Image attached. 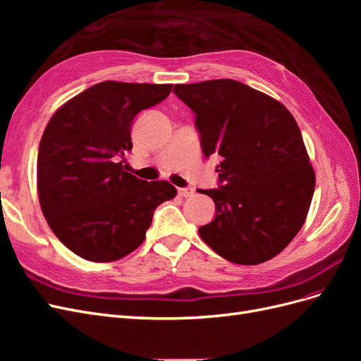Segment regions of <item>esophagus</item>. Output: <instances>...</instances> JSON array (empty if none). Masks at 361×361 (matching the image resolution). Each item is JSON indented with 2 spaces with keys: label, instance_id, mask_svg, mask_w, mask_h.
Returning <instances> with one entry per match:
<instances>
[{
  "label": "esophagus",
  "instance_id": "obj_1",
  "mask_svg": "<svg viewBox=\"0 0 361 361\" xmlns=\"http://www.w3.org/2000/svg\"><path fill=\"white\" fill-rule=\"evenodd\" d=\"M178 194L182 195V197H191V195L194 194V190L191 187H187V188H179L178 190Z\"/></svg>",
  "mask_w": 361,
  "mask_h": 361
}]
</instances>
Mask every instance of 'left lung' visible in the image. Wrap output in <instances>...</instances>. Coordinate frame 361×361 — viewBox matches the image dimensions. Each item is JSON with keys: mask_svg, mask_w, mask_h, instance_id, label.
I'll return each instance as SVG.
<instances>
[{"mask_svg": "<svg viewBox=\"0 0 361 361\" xmlns=\"http://www.w3.org/2000/svg\"><path fill=\"white\" fill-rule=\"evenodd\" d=\"M195 114L206 158L220 155V187L202 190L215 218L199 235L232 264L257 265L285 250L302 227L314 171L288 108L235 80L176 84Z\"/></svg>", "mask_w": 361, "mask_h": 361, "instance_id": "1", "label": "left lung"}]
</instances>
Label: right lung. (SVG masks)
Masks as SVG:
<instances>
[{
	"instance_id": "add662e5",
	"label": "right lung",
	"mask_w": 361,
	"mask_h": 361,
	"mask_svg": "<svg viewBox=\"0 0 361 361\" xmlns=\"http://www.w3.org/2000/svg\"><path fill=\"white\" fill-rule=\"evenodd\" d=\"M171 92V84L104 81L61 105L37 155L42 212L60 241L90 262H114L145 241L157 207L176 197L167 180L125 170L135 116Z\"/></svg>"
}]
</instances>
